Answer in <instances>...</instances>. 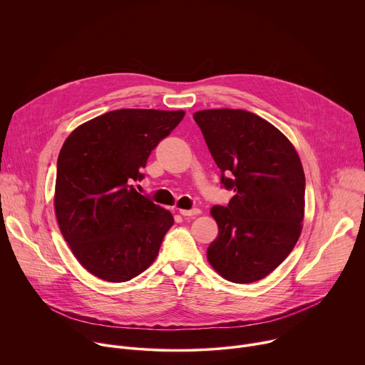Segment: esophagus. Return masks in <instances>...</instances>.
<instances>
[{
	"label": "esophagus",
	"mask_w": 365,
	"mask_h": 365,
	"mask_svg": "<svg viewBox=\"0 0 365 365\" xmlns=\"http://www.w3.org/2000/svg\"><path fill=\"white\" fill-rule=\"evenodd\" d=\"M180 215L183 217H195V215H199L200 214V210H197V207H195V210H179Z\"/></svg>",
	"instance_id": "1"
}]
</instances>
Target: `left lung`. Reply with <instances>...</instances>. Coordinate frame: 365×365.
I'll list each match as a JSON object with an SVG mask.
<instances>
[{
	"label": "left lung",
	"mask_w": 365,
	"mask_h": 365,
	"mask_svg": "<svg viewBox=\"0 0 365 365\" xmlns=\"http://www.w3.org/2000/svg\"><path fill=\"white\" fill-rule=\"evenodd\" d=\"M193 118L221 182L235 192L228 206L211 210L218 237L207 247V262L228 282L262 280L284 262L302 232L304 172L299 154L280 130L252 113L203 110Z\"/></svg>",
	"instance_id": "obj_1"
}]
</instances>
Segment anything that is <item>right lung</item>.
<instances>
[{"label":"right lung","mask_w":365,"mask_h":365,"mask_svg":"<svg viewBox=\"0 0 365 365\" xmlns=\"http://www.w3.org/2000/svg\"><path fill=\"white\" fill-rule=\"evenodd\" d=\"M185 111L125 108L75 128L58 159L55 212L79 264L95 277L121 283L148 269L173 225L170 211L133 187L151 150Z\"/></svg>","instance_id":"obj_1"}]
</instances>
